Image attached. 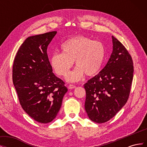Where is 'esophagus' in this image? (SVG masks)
<instances>
[{
  "mask_svg": "<svg viewBox=\"0 0 147 147\" xmlns=\"http://www.w3.org/2000/svg\"><path fill=\"white\" fill-rule=\"evenodd\" d=\"M68 88L70 89V90H72V89H74V88H76V86L74 85V84H69Z\"/></svg>",
  "mask_w": 147,
  "mask_h": 147,
  "instance_id": "1",
  "label": "esophagus"
}]
</instances>
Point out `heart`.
<instances>
[{
    "label": "heart",
    "instance_id": "1",
    "mask_svg": "<svg viewBox=\"0 0 147 147\" xmlns=\"http://www.w3.org/2000/svg\"><path fill=\"white\" fill-rule=\"evenodd\" d=\"M61 53L51 55V65L57 75L66 77L75 61L77 67L67 77L70 82L80 80L84 74L88 77L96 75L101 69L105 56L103 43L84 35L67 39L61 45Z\"/></svg>",
    "mask_w": 147,
    "mask_h": 147
}]
</instances>
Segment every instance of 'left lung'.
<instances>
[{
    "instance_id": "8db88e82",
    "label": "left lung",
    "mask_w": 147,
    "mask_h": 147,
    "mask_svg": "<svg viewBox=\"0 0 147 147\" xmlns=\"http://www.w3.org/2000/svg\"><path fill=\"white\" fill-rule=\"evenodd\" d=\"M112 38L113 50L107 63L84 84V109L89 118L97 123L108 121L126 104L133 78L131 55L121 42Z\"/></svg>"
}]
</instances>
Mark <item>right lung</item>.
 Here are the masks:
<instances>
[{
  "instance_id": "1",
  "label": "right lung",
  "mask_w": 147,
  "mask_h": 147,
  "mask_svg": "<svg viewBox=\"0 0 147 147\" xmlns=\"http://www.w3.org/2000/svg\"><path fill=\"white\" fill-rule=\"evenodd\" d=\"M56 31L30 36L18 51L13 66V83L22 108L35 121H52L67 92L64 82L53 73L47 48Z\"/></svg>"
}]
</instances>
